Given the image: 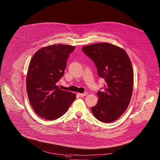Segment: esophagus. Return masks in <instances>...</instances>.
<instances>
[{
	"label": "esophagus",
	"mask_w": 160,
	"mask_h": 160,
	"mask_svg": "<svg viewBox=\"0 0 160 160\" xmlns=\"http://www.w3.org/2000/svg\"><path fill=\"white\" fill-rule=\"evenodd\" d=\"M88 95V92H84L83 93H78V96L80 97H86V96Z\"/></svg>",
	"instance_id": "obj_1"
}]
</instances>
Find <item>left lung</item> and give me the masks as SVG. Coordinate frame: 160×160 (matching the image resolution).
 <instances>
[{
	"label": "left lung",
	"mask_w": 160,
	"mask_h": 160,
	"mask_svg": "<svg viewBox=\"0 0 160 160\" xmlns=\"http://www.w3.org/2000/svg\"><path fill=\"white\" fill-rule=\"evenodd\" d=\"M94 62L100 78L106 84L97 92V104L91 108L96 118L109 123L118 119L130 103L134 74L131 62L122 48L106 43L94 44L82 48Z\"/></svg>",
	"instance_id": "obj_1"
}]
</instances>
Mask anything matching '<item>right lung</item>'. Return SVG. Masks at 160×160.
Returning a JSON list of instances; mask_svg holds the SVG:
<instances>
[{"label": "right lung", "mask_w": 160, "mask_h": 160, "mask_svg": "<svg viewBox=\"0 0 160 160\" xmlns=\"http://www.w3.org/2000/svg\"><path fill=\"white\" fill-rule=\"evenodd\" d=\"M75 49L69 45L42 48L32 57L26 77L29 100L35 112L48 120H56L68 110L76 94L57 86L63 77L70 53Z\"/></svg>", "instance_id": "right-lung-1"}]
</instances>
